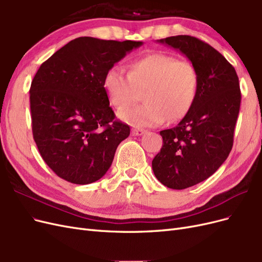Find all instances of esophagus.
Instances as JSON below:
<instances>
[{
	"mask_svg": "<svg viewBox=\"0 0 262 262\" xmlns=\"http://www.w3.org/2000/svg\"><path fill=\"white\" fill-rule=\"evenodd\" d=\"M132 133L134 134V136H143V134L145 133V130L144 129H132Z\"/></svg>",
	"mask_w": 262,
	"mask_h": 262,
	"instance_id": "obj_1",
	"label": "esophagus"
}]
</instances>
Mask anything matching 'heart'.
<instances>
[{
    "mask_svg": "<svg viewBox=\"0 0 262 262\" xmlns=\"http://www.w3.org/2000/svg\"><path fill=\"white\" fill-rule=\"evenodd\" d=\"M102 86L110 104L118 109L138 100L140 92L145 91V104L124 107L118 116L136 126H157L187 116L196 98L199 73L192 62L152 52L134 60L130 72L119 66L110 68Z\"/></svg>",
    "mask_w": 262,
    "mask_h": 262,
    "instance_id": "1",
    "label": "heart"
}]
</instances>
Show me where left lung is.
<instances>
[{
  "instance_id": "8db88e82",
  "label": "left lung",
  "mask_w": 262,
  "mask_h": 262,
  "mask_svg": "<svg viewBox=\"0 0 262 262\" xmlns=\"http://www.w3.org/2000/svg\"><path fill=\"white\" fill-rule=\"evenodd\" d=\"M158 42L185 54L199 73L192 108L175 128L160 132L163 146L152 162L158 181L181 190L212 176L232 150L242 100L239 81L231 63L200 39L179 35Z\"/></svg>"
}]
</instances>
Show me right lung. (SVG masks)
Returning a JSON list of instances; mask_svg holds the SVG:
<instances>
[{
    "label": "right lung",
    "mask_w": 262,
    "mask_h": 262,
    "mask_svg": "<svg viewBox=\"0 0 262 262\" xmlns=\"http://www.w3.org/2000/svg\"><path fill=\"white\" fill-rule=\"evenodd\" d=\"M142 41L80 37L45 61L30 86L33 136L42 160L69 182L100 179L130 126L115 120L102 86L107 71Z\"/></svg>",
    "instance_id": "add662e5"
}]
</instances>
